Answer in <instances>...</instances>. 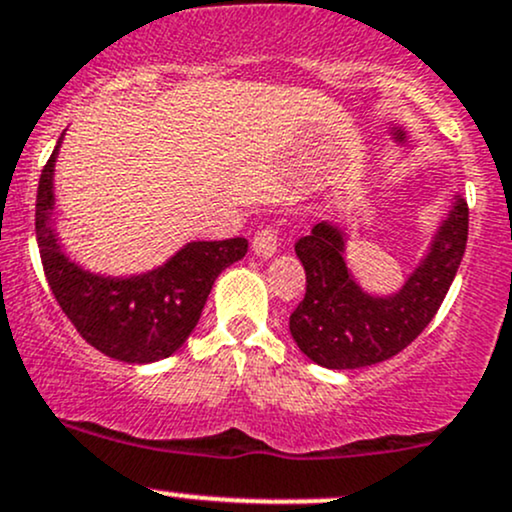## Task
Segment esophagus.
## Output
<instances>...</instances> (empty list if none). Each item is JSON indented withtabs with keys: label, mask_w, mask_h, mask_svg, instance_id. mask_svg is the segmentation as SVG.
<instances>
[{
	"label": "esophagus",
	"mask_w": 512,
	"mask_h": 512,
	"mask_svg": "<svg viewBox=\"0 0 512 512\" xmlns=\"http://www.w3.org/2000/svg\"><path fill=\"white\" fill-rule=\"evenodd\" d=\"M279 238H277V228L265 226L255 233V240H252V250L257 252L260 257H272L277 252Z\"/></svg>",
	"instance_id": "34e87169"
}]
</instances>
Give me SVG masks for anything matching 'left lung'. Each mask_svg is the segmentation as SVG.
<instances>
[{
	"mask_svg": "<svg viewBox=\"0 0 512 512\" xmlns=\"http://www.w3.org/2000/svg\"><path fill=\"white\" fill-rule=\"evenodd\" d=\"M466 235L469 206L459 194L428 257L403 289L374 299L347 272L340 230L318 223L294 245L306 269V294L289 316L291 338L303 355L328 369H359L398 355L440 311L464 257Z\"/></svg>",
	"mask_w": 512,
	"mask_h": 512,
	"instance_id": "8db88e82",
	"label": "left lung"
}]
</instances>
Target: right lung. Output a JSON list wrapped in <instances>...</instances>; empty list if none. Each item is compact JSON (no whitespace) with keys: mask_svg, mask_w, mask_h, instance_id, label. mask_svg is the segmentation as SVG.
<instances>
[{"mask_svg":"<svg viewBox=\"0 0 512 512\" xmlns=\"http://www.w3.org/2000/svg\"><path fill=\"white\" fill-rule=\"evenodd\" d=\"M58 145L43 167L36 194L38 250L55 301L77 333L106 357L128 364L170 357L199 323L218 274L245 257L247 240L189 243L165 267L131 279H104L84 272L60 252L50 226Z\"/></svg>","mask_w":512,"mask_h":512,"instance_id":"obj_1","label":"right lung"}]
</instances>
